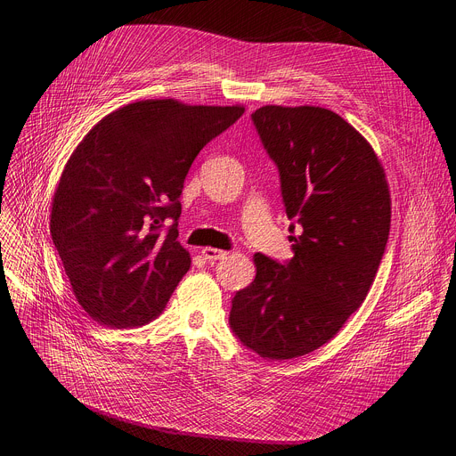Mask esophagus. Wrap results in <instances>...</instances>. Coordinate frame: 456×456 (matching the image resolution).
<instances>
[{"label": "esophagus", "instance_id": "obj_1", "mask_svg": "<svg viewBox=\"0 0 456 456\" xmlns=\"http://www.w3.org/2000/svg\"><path fill=\"white\" fill-rule=\"evenodd\" d=\"M226 254L228 252L219 250V248H213V247H206L202 250V256H204V259H208V262H216V259H224Z\"/></svg>", "mask_w": 456, "mask_h": 456}]
</instances>
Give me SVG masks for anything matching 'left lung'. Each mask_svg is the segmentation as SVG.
<instances>
[{
  "label": "left lung",
  "instance_id": "obj_1",
  "mask_svg": "<svg viewBox=\"0 0 456 456\" xmlns=\"http://www.w3.org/2000/svg\"><path fill=\"white\" fill-rule=\"evenodd\" d=\"M252 120L278 165L295 256L254 254L256 278L232 300L235 336L265 360L329 343L365 300L392 223L384 167L356 127L315 105H264Z\"/></svg>",
  "mask_w": 456,
  "mask_h": 456
}]
</instances>
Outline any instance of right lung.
<instances>
[{
    "label": "right lung",
    "mask_w": 456,
    "mask_h": 456,
    "mask_svg": "<svg viewBox=\"0 0 456 456\" xmlns=\"http://www.w3.org/2000/svg\"><path fill=\"white\" fill-rule=\"evenodd\" d=\"M245 105L141 100L103 117L62 168L50 232L79 306L111 329L156 319L191 267L176 241L199 151ZM172 220L167 234L160 226Z\"/></svg>",
    "instance_id": "1"
}]
</instances>
